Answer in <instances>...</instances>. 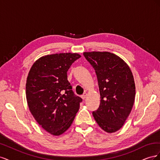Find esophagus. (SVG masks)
Masks as SVG:
<instances>
[{
	"label": "esophagus",
	"mask_w": 160,
	"mask_h": 160,
	"mask_svg": "<svg viewBox=\"0 0 160 160\" xmlns=\"http://www.w3.org/2000/svg\"><path fill=\"white\" fill-rule=\"evenodd\" d=\"M87 95H88V94H87L86 93H83V95H81V98L83 99H85L87 98Z\"/></svg>",
	"instance_id": "esophagus-1"
}]
</instances>
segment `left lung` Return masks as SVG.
Returning a JSON list of instances; mask_svg holds the SVG:
<instances>
[{
    "mask_svg": "<svg viewBox=\"0 0 160 160\" xmlns=\"http://www.w3.org/2000/svg\"><path fill=\"white\" fill-rule=\"evenodd\" d=\"M83 55L95 71L100 93L99 108L93 115L99 126L108 133L117 132L132 109L135 86L128 64L109 52H85Z\"/></svg>",
    "mask_w": 160,
    "mask_h": 160,
    "instance_id": "1",
    "label": "left lung"
}]
</instances>
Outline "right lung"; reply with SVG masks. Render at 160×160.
I'll use <instances>...</instances> for the list:
<instances>
[{
	"label": "right lung",
	"instance_id": "obj_1",
	"mask_svg": "<svg viewBox=\"0 0 160 160\" xmlns=\"http://www.w3.org/2000/svg\"><path fill=\"white\" fill-rule=\"evenodd\" d=\"M80 57L71 52L43 56L34 62L28 72V108L37 122L53 135L66 132L79 111L82 99L72 91L67 71Z\"/></svg>",
	"mask_w": 160,
	"mask_h": 160
}]
</instances>
